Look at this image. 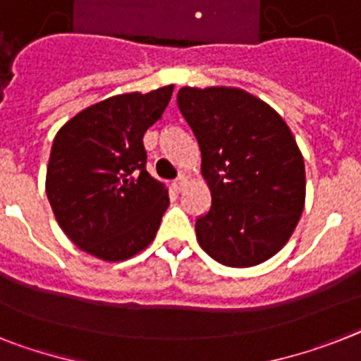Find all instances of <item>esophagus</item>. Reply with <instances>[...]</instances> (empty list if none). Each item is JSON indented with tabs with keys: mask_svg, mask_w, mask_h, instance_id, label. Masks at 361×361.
Masks as SVG:
<instances>
[{
	"mask_svg": "<svg viewBox=\"0 0 361 361\" xmlns=\"http://www.w3.org/2000/svg\"><path fill=\"white\" fill-rule=\"evenodd\" d=\"M187 185H189V178H187V176H183V174H181L180 178L174 181V189L176 190H183Z\"/></svg>",
	"mask_w": 361,
	"mask_h": 361,
	"instance_id": "1",
	"label": "esophagus"
}]
</instances>
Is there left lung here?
<instances>
[{
    "label": "left lung",
    "instance_id": "obj_1",
    "mask_svg": "<svg viewBox=\"0 0 361 361\" xmlns=\"http://www.w3.org/2000/svg\"><path fill=\"white\" fill-rule=\"evenodd\" d=\"M178 106L198 139L211 209L196 238L211 259L250 268L292 237L307 196L305 159L269 104L240 87L183 86Z\"/></svg>",
    "mask_w": 361,
    "mask_h": 361
}]
</instances>
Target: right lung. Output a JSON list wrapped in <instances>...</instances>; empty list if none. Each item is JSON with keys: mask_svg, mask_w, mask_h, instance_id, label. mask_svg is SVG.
<instances>
[{"mask_svg": "<svg viewBox=\"0 0 361 361\" xmlns=\"http://www.w3.org/2000/svg\"><path fill=\"white\" fill-rule=\"evenodd\" d=\"M174 86L121 93L87 106L56 132L45 192L62 231L82 251L121 262L156 238L171 200L145 169L143 135Z\"/></svg>", "mask_w": 361, "mask_h": 361, "instance_id": "obj_1", "label": "right lung"}]
</instances>
